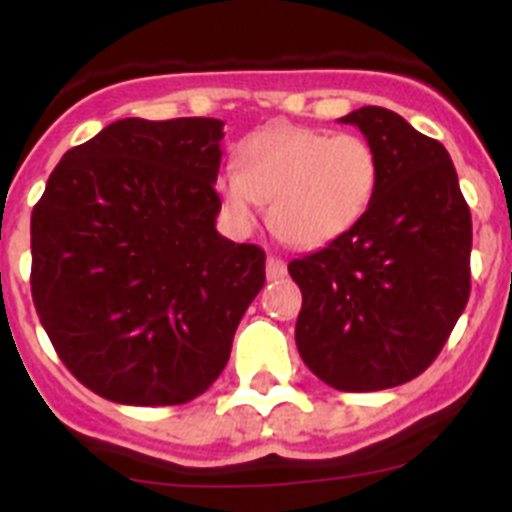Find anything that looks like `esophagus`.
<instances>
[{"label": "esophagus", "mask_w": 512, "mask_h": 512, "mask_svg": "<svg viewBox=\"0 0 512 512\" xmlns=\"http://www.w3.org/2000/svg\"><path fill=\"white\" fill-rule=\"evenodd\" d=\"M284 274H287V264H284L282 259H277V256H269V259H266V277L282 279Z\"/></svg>", "instance_id": "esophagus-1"}]
</instances>
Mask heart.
Listing matches in <instances>:
<instances>
[{
  "instance_id": "b5f03b06",
  "label": "heart",
  "mask_w": 512,
  "mask_h": 512,
  "mask_svg": "<svg viewBox=\"0 0 512 512\" xmlns=\"http://www.w3.org/2000/svg\"><path fill=\"white\" fill-rule=\"evenodd\" d=\"M377 148L361 135L274 122L248 135L241 166L217 176V194L238 228H251L261 202L277 238L295 248L338 241L364 220L379 187Z\"/></svg>"
}]
</instances>
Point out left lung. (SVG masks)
Instances as JSON below:
<instances>
[{"mask_svg": "<svg viewBox=\"0 0 512 512\" xmlns=\"http://www.w3.org/2000/svg\"><path fill=\"white\" fill-rule=\"evenodd\" d=\"M377 148L379 187L354 230L287 266L295 341L312 374L377 392L423 374L469 300L472 215L449 151L384 107L341 117Z\"/></svg>", "mask_w": 512, "mask_h": 512, "instance_id": "left-lung-1", "label": "left lung"}]
</instances>
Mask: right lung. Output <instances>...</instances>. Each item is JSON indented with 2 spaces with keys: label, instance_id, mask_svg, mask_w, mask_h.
Wrapping results in <instances>:
<instances>
[{
  "label": "right lung",
  "instance_id": "1",
  "mask_svg": "<svg viewBox=\"0 0 512 512\" xmlns=\"http://www.w3.org/2000/svg\"><path fill=\"white\" fill-rule=\"evenodd\" d=\"M223 120L125 117L63 153L30 217L56 354L120 405H184L230 359L266 253L217 233Z\"/></svg>",
  "mask_w": 512,
  "mask_h": 512
}]
</instances>
